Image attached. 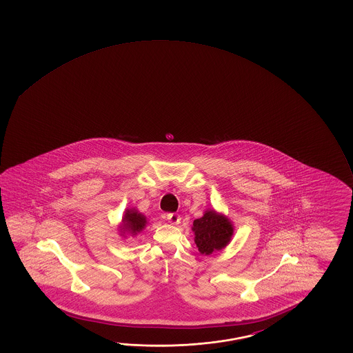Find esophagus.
I'll use <instances>...</instances> for the list:
<instances>
[{
  "label": "esophagus",
  "mask_w": 353,
  "mask_h": 353,
  "mask_svg": "<svg viewBox=\"0 0 353 353\" xmlns=\"http://www.w3.org/2000/svg\"><path fill=\"white\" fill-rule=\"evenodd\" d=\"M166 219H168L170 224H174V225H176V224H179L181 218H179V215L177 213H168L166 214Z\"/></svg>",
  "instance_id": "34e87169"
}]
</instances>
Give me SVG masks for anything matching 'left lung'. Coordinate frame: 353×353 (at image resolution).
<instances>
[{
	"instance_id": "obj_1",
	"label": "left lung",
	"mask_w": 353,
	"mask_h": 353,
	"mask_svg": "<svg viewBox=\"0 0 353 353\" xmlns=\"http://www.w3.org/2000/svg\"><path fill=\"white\" fill-rule=\"evenodd\" d=\"M194 243L199 252L210 254L214 251L225 248L232 235L230 221L214 210H207L202 218L193 221Z\"/></svg>"
}]
</instances>
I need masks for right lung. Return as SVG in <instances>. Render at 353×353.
<instances>
[{
    "label": "right lung",
    "instance_id": "right-lung-1",
    "mask_svg": "<svg viewBox=\"0 0 353 353\" xmlns=\"http://www.w3.org/2000/svg\"><path fill=\"white\" fill-rule=\"evenodd\" d=\"M146 225V219L144 215L135 212V210H127L123 219V229L124 232H130L132 234H137L144 229Z\"/></svg>",
    "mask_w": 353,
    "mask_h": 353
}]
</instances>
